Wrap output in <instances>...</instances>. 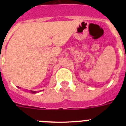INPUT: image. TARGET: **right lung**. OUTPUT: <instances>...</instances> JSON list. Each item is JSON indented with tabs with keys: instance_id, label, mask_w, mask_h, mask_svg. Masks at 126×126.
<instances>
[{
	"instance_id": "obj_1",
	"label": "right lung",
	"mask_w": 126,
	"mask_h": 126,
	"mask_svg": "<svg viewBox=\"0 0 126 126\" xmlns=\"http://www.w3.org/2000/svg\"><path fill=\"white\" fill-rule=\"evenodd\" d=\"M31 93H33V94H35V93H36V91H31Z\"/></svg>"
}]
</instances>
